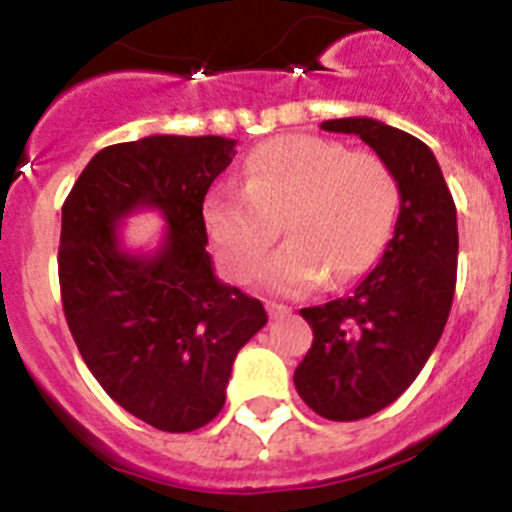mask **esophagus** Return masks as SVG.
Listing matches in <instances>:
<instances>
[{
  "label": "esophagus",
  "instance_id": "obj_1",
  "mask_svg": "<svg viewBox=\"0 0 512 512\" xmlns=\"http://www.w3.org/2000/svg\"><path fill=\"white\" fill-rule=\"evenodd\" d=\"M266 310H269L271 320H279V318H284V315H289V307L277 305V302H266Z\"/></svg>",
  "mask_w": 512,
  "mask_h": 512
}]
</instances>
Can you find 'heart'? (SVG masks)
<instances>
[{"label":"heart","mask_w":512,"mask_h":512,"mask_svg":"<svg viewBox=\"0 0 512 512\" xmlns=\"http://www.w3.org/2000/svg\"><path fill=\"white\" fill-rule=\"evenodd\" d=\"M395 174L374 153L348 151L315 135L274 138L248 156L243 189H217L205 202V228L225 271L246 282L279 235L287 243L261 282L295 297L330 274L348 282L372 269L395 228Z\"/></svg>","instance_id":"obj_1"}]
</instances>
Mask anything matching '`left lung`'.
<instances>
[{"instance_id":"obj_1","label":"left lung","mask_w":512,"mask_h":512,"mask_svg":"<svg viewBox=\"0 0 512 512\" xmlns=\"http://www.w3.org/2000/svg\"><path fill=\"white\" fill-rule=\"evenodd\" d=\"M359 135L395 174L400 215L382 261L348 297L302 307L312 346L295 369L307 408L361 420L392 405L418 377L449 320L456 287V205L423 140L372 117L320 125Z\"/></svg>"}]
</instances>
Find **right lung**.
Returning <instances> with one entry per match:
<instances>
[{"instance_id": "add662e5", "label": "right lung", "mask_w": 512, "mask_h": 512, "mask_svg": "<svg viewBox=\"0 0 512 512\" xmlns=\"http://www.w3.org/2000/svg\"><path fill=\"white\" fill-rule=\"evenodd\" d=\"M220 135H148L107 146L61 210L63 315L102 390L143 423L189 433L225 405L235 354L266 325L256 297L215 277L205 194L235 156ZM158 209L153 254L121 248L119 220Z\"/></svg>"}]
</instances>
